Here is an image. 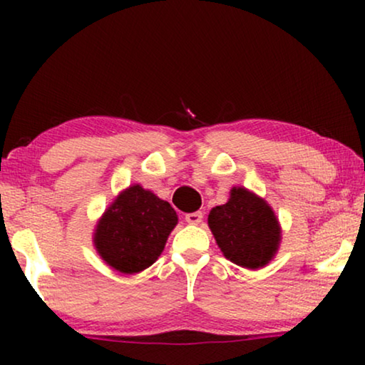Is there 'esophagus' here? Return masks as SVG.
Returning a JSON list of instances; mask_svg holds the SVG:
<instances>
[{"instance_id":"1","label":"esophagus","mask_w":365,"mask_h":365,"mask_svg":"<svg viewBox=\"0 0 365 365\" xmlns=\"http://www.w3.org/2000/svg\"><path fill=\"white\" fill-rule=\"evenodd\" d=\"M201 221H202V212L201 211L186 214V222L187 224H194V226H196V224H199Z\"/></svg>"}]
</instances>
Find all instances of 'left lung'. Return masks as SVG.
<instances>
[{
	"label": "left lung",
	"instance_id": "obj_1",
	"mask_svg": "<svg viewBox=\"0 0 365 365\" xmlns=\"http://www.w3.org/2000/svg\"><path fill=\"white\" fill-rule=\"evenodd\" d=\"M207 224L226 259L246 269L266 266L281 242L272 207L246 187H232L229 201L211 209Z\"/></svg>",
	"mask_w": 365,
	"mask_h": 365
}]
</instances>
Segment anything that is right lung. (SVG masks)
Instances as JSON below:
<instances>
[{
    "instance_id": "obj_1",
    "label": "right lung",
    "mask_w": 365,
    "mask_h": 365,
    "mask_svg": "<svg viewBox=\"0 0 365 365\" xmlns=\"http://www.w3.org/2000/svg\"><path fill=\"white\" fill-rule=\"evenodd\" d=\"M178 214L168 201L134 184L119 194L96 224L94 247L104 262L123 274H136L156 262Z\"/></svg>"
}]
</instances>
